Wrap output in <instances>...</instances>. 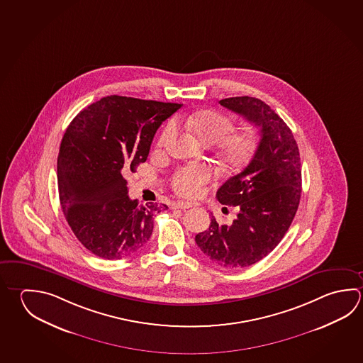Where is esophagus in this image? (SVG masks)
<instances>
[{"mask_svg":"<svg viewBox=\"0 0 363 363\" xmlns=\"http://www.w3.org/2000/svg\"><path fill=\"white\" fill-rule=\"evenodd\" d=\"M191 202H183V201H178V202H175V203L172 205V208H178V210H188V208H191Z\"/></svg>","mask_w":363,"mask_h":363,"instance_id":"1","label":"esophagus"}]
</instances>
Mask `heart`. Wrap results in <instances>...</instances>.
Instances as JSON below:
<instances>
[{"instance_id": "b5f03b06", "label": "heart", "mask_w": 363, "mask_h": 363, "mask_svg": "<svg viewBox=\"0 0 363 363\" xmlns=\"http://www.w3.org/2000/svg\"><path fill=\"white\" fill-rule=\"evenodd\" d=\"M185 128L189 129L205 143L216 145L218 157L225 165L238 169L251 160L257 148V140L252 133H231L234 124L230 118L220 112L198 111L183 118ZM175 130L172 123L164 128L158 138V145H164ZM215 179V172L211 166L194 165L180 167L174 172L172 185L174 191L185 197H197L205 191L206 185Z\"/></svg>"}]
</instances>
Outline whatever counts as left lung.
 Instances as JSON below:
<instances>
[{
    "label": "left lung",
    "mask_w": 363,
    "mask_h": 363,
    "mask_svg": "<svg viewBox=\"0 0 363 363\" xmlns=\"http://www.w3.org/2000/svg\"><path fill=\"white\" fill-rule=\"evenodd\" d=\"M220 105L258 126L261 139L251 162L216 193L220 203L237 207V218L218 225L212 218L196 243L213 264L239 269L266 257L289 229L302 193V167L289 126L264 101L243 96Z\"/></svg>",
    "instance_id": "left-lung-1"
}]
</instances>
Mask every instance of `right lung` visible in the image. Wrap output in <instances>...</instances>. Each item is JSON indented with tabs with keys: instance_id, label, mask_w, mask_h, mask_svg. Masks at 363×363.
<instances>
[{
	"instance_id": "obj_1",
	"label": "right lung",
	"mask_w": 363,
	"mask_h": 363,
	"mask_svg": "<svg viewBox=\"0 0 363 363\" xmlns=\"http://www.w3.org/2000/svg\"><path fill=\"white\" fill-rule=\"evenodd\" d=\"M180 104L107 96L88 106L67 126L60 145L61 208L75 237L105 259L143 248L153 216L167 206L138 205L124 175L145 162L158 128Z\"/></svg>"
}]
</instances>
